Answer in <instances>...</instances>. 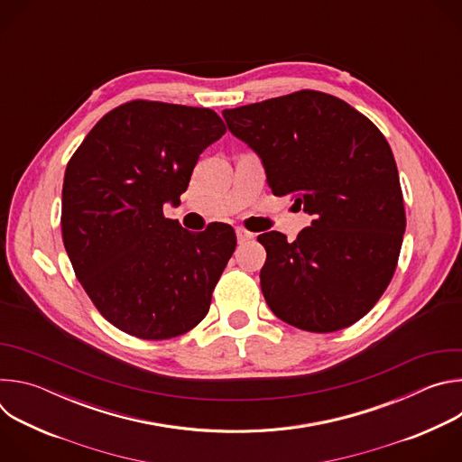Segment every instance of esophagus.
Returning <instances> with one entry per match:
<instances>
[{
  "instance_id": "esophagus-1",
  "label": "esophagus",
  "mask_w": 462,
  "mask_h": 462,
  "mask_svg": "<svg viewBox=\"0 0 462 462\" xmlns=\"http://www.w3.org/2000/svg\"><path fill=\"white\" fill-rule=\"evenodd\" d=\"M236 236H237V241H239V243H246V241H252V239L255 237V234L248 232V230L243 228V226H237V228H236Z\"/></svg>"
}]
</instances>
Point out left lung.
<instances>
[{"mask_svg":"<svg viewBox=\"0 0 462 462\" xmlns=\"http://www.w3.org/2000/svg\"><path fill=\"white\" fill-rule=\"evenodd\" d=\"M232 134L263 161L269 186L314 216L296 241L265 232L261 291L271 310L309 333L364 318L397 269L406 210L399 170L380 129L321 91L225 109Z\"/></svg>","mask_w":462,"mask_h":462,"instance_id":"left-lung-1","label":"left lung"}]
</instances>
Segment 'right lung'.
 Returning <instances> with one entry per match:
<instances>
[{
	"label": "right lung",
	"mask_w": 462,
	"mask_h": 462,
	"mask_svg": "<svg viewBox=\"0 0 462 462\" xmlns=\"http://www.w3.org/2000/svg\"><path fill=\"white\" fill-rule=\"evenodd\" d=\"M225 131L207 107L131 100L95 124L65 168L63 246L93 305L131 337L168 340L208 314L236 232H189L162 207Z\"/></svg>",
	"instance_id": "add662e5"
}]
</instances>
